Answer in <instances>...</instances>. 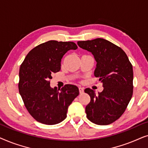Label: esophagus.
<instances>
[{"label": "esophagus", "mask_w": 148, "mask_h": 148, "mask_svg": "<svg viewBox=\"0 0 148 148\" xmlns=\"http://www.w3.org/2000/svg\"><path fill=\"white\" fill-rule=\"evenodd\" d=\"M79 93H80V94H83V93L84 92V88H81V87H79Z\"/></svg>", "instance_id": "1"}]
</instances>
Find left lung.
I'll return each mask as SVG.
<instances>
[{
    "instance_id": "1",
    "label": "left lung",
    "mask_w": 148,
    "mask_h": 148,
    "mask_svg": "<svg viewBox=\"0 0 148 148\" xmlns=\"http://www.w3.org/2000/svg\"><path fill=\"white\" fill-rule=\"evenodd\" d=\"M77 44L94 55V75L104 88L98 94L90 88L84 90L91 99L86 107L87 118L96 125L111 124L120 118L132 98V64L120 47L106 40L96 38L79 41Z\"/></svg>"
}]
</instances>
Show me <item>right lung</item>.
<instances>
[{
    "label": "right lung",
    "mask_w": 148,
    "mask_h": 148,
    "mask_svg": "<svg viewBox=\"0 0 148 148\" xmlns=\"http://www.w3.org/2000/svg\"><path fill=\"white\" fill-rule=\"evenodd\" d=\"M77 46L72 42L50 40L33 48L19 69V91L24 104L34 119L42 124H58L66 117L68 107L78 96L76 86L51 88L50 80L60 69L64 54Z\"/></svg>",
    "instance_id": "1"
}]
</instances>
